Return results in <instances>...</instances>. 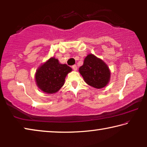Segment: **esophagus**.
Instances as JSON below:
<instances>
[{"label":"esophagus","instance_id":"34e87169","mask_svg":"<svg viewBox=\"0 0 147 147\" xmlns=\"http://www.w3.org/2000/svg\"><path fill=\"white\" fill-rule=\"evenodd\" d=\"M72 67H73L74 71H76L77 69H78V67H77V66H76V65H74L72 66Z\"/></svg>","mask_w":147,"mask_h":147}]
</instances>
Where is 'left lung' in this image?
Returning <instances> with one entry per match:
<instances>
[{
    "label": "left lung",
    "mask_w": 147,
    "mask_h": 147,
    "mask_svg": "<svg viewBox=\"0 0 147 147\" xmlns=\"http://www.w3.org/2000/svg\"><path fill=\"white\" fill-rule=\"evenodd\" d=\"M79 72L88 85L97 89L105 87L110 78V71L107 65L91 54L86 56Z\"/></svg>",
    "instance_id": "left-lung-1"
}]
</instances>
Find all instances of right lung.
Returning a JSON list of instances; mask_svg holds the SVG:
<instances>
[{
    "label": "right lung",
    "mask_w": 147,
    "mask_h": 147,
    "mask_svg": "<svg viewBox=\"0 0 147 147\" xmlns=\"http://www.w3.org/2000/svg\"><path fill=\"white\" fill-rule=\"evenodd\" d=\"M71 71L67 65L59 63L55 58H50L36 71L37 85L47 93H56L63 86L67 74Z\"/></svg>",
    "instance_id": "obj_1"
}]
</instances>
